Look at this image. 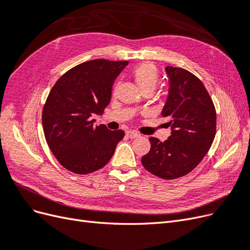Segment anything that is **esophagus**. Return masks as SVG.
Wrapping results in <instances>:
<instances>
[{"label": "esophagus", "mask_w": 250, "mask_h": 250, "mask_svg": "<svg viewBox=\"0 0 250 250\" xmlns=\"http://www.w3.org/2000/svg\"><path fill=\"white\" fill-rule=\"evenodd\" d=\"M126 134H127V137H128V138H130V139H135V138H139L140 135H141L139 132H137V131H132V130L127 131V132H126Z\"/></svg>", "instance_id": "1"}]
</instances>
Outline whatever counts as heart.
Returning a JSON list of instances; mask_svg holds the SVG:
<instances>
[{
	"instance_id": "obj_1",
	"label": "heart",
	"mask_w": 250,
	"mask_h": 250,
	"mask_svg": "<svg viewBox=\"0 0 250 250\" xmlns=\"http://www.w3.org/2000/svg\"><path fill=\"white\" fill-rule=\"evenodd\" d=\"M132 78L143 93L147 90L153 92L160 79V72L155 64L143 62L132 70Z\"/></svg>"
}]
</instances>
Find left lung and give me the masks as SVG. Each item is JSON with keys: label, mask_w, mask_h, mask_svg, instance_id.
<instances>
[{"label": "left lung", "mask_w": 250, "mask_h": 250, "mask_svg": "<svg viewBox=\"0 0 250 250\" xmlns=\"http://www.w3.org/2000/svg\"><path fill=\"white\" fill-rule=\"evenodd\" d=\"M170 78L168 100L162 111L172 128L168 140L150 138L142 157L147 171L163 179H176L193 171L206 156L216 135V109L206 86L181 67H166Z\"/></svg>", "instance_id": "1"}]
</instances>
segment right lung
Returning a JSON list of instances; mask_svg holds the SVG:
<instances>
[{"label": "right lung", "mask_w": 250, "mask_h": 250, "mask_svg": "<svg viewBox=\"0 0 250 250\" xmlns=\"http://www.w3.org/2000/svg\"><path fill=\"white\" fill-rule=\"evenodd\" d=\"M127 60L95 59L65 72L48 95L42 108L44 138L58 163L76 174L103 168L115 153L123 130L96 126L93 116L102 113L111 98V86Z\"/></svg>", "instance_id": "add662e5"}]
</instances>
